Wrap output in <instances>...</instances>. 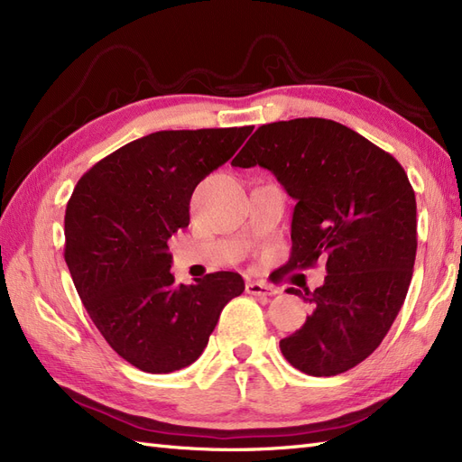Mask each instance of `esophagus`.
Segmentation results:
<instances>
[{"label": "esophagus", "instance_id": "1", "mask_svg": "<svg viewBox=\"0 0 462 462\" xmlns=\"http://www.w3.org/2000/svg\"><path fill=\"white\" fill-rule=\"evenodd\" d=\"M246 292H248V295H254V297H272V295H275V289L270 287L268 283L250 282V283H246Z\"/></svg>", "mask_w": 462, "mask_h": 462}]
</instances>
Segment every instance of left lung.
<instances>
[{
	"label": "left lung",
	"mask_w": 462,
	"mask_h": 462,
	"mask_svg": "<svg viewBox=\"0 0 462 462\" xmlns=\"http://www.w3.org/2000/svg\"><path fill=\"white\" fill-rule=\"evenodd\" d=\"M270 170L297 200L285 270L326 260L321 287L295 289L312 304L279 341L289 365L337 375L368 358L407 297L416 258V199L401 163L345 125L300 117L262 125L231 162Z\"/></svg>",
	"instance_id": "left-lung-1"
}]
</instances>
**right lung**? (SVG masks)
<instances>
[{"label": "right lung", "instance_id": "add662e5", "mask_svg": "<svg viewBox=\"0 0 462 462\" xmlns=\"http://www.w3.org/2000/svg\"><path fill=\"white\" fill-rule=\"evenodd\" d=\"M254 127L158 131L92 165L65 209V262L94 326L148 374L197 360L219 314L245 291L235 272L177 285L167 239L189 226L200 180Z\"/></svg>", "mask_w": 462, "mask_h": 462}]
</instances>
